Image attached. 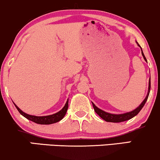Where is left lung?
<instances>
[{
    "mask_svg": "<svg viewBox=\"0 0 160 160\" xmlns=\"http://www.w3.org/2000/svg\"><path fill=\"white\" fill-rule=\"evenodd\" d=\"M136 43L138 44V46L141 48L139 44H138V43L137 42H136ZM141 50H142V56H143L144 61L147 62V59H146L145 56H144L143 52H142V48H141ZM147 63H148V62H147ZM150 91H151V76H150L149 83H148V94H147V96H146L145 99H144L143 102L141 103L139 106L137 107L136 109L131 111V112H127V113L118 114H111V113H108V112H105V111H103L102 109H100V108H99L98 107H97L95 106L94 103H93V102H92V105H93V108H94V111H95L96 113L98 114V115L101 118H102L103 120H105V121H107V122H112V123H120V122L128 121V120L131 119V118L135 117V116H136L137 114H138V112H139L140 111L142 110V108L144 107V104H145V102H147L148 96H149V93H150Z\"/></svg>",
    "mask_w": 160,
    "mask_h": 160,
    "instance_id": "8db88e82",
    "label": "left lung"
}]
</instances>
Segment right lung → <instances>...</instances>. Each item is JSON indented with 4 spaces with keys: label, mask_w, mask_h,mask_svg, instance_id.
<instances>
[{
    "label": "right lung",
    "mask_w": 160,
    "mask_h": 160,
    "mask_svg": "<svg viewBox=\"0 0 160 160\" xmlns=\"http://www.w3.org/2000/svg\"><path fill=\"white\" fill-rule=\"evenodd\" d=\"M68 102L69 99H67V102H66L65 106H63V108H62L61 111L57 112V113L51 114V115H47V116H34V115H31V114H28L24 113V112H22V110L16 106V104L14 105L16 107L17 110L19 112V113L22 114V116H24V118H27V119L30 120V121L34 122L36 123H38V124H52V123H57V122L60 121L65 116L66 113H67V111L68 109Z\"/></svg>",
    "instance_id": "add662e5"
}]
</instances>
